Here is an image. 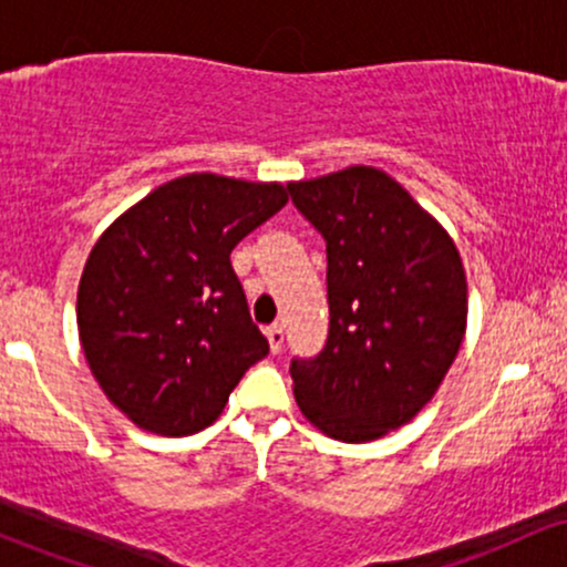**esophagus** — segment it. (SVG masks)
I'll return each mask as SVG.
<instances>
[{
  "mask_svg": "<svg viewBox=\"0 0 567 567\" xmlns=\"http://www.w3.org/2000/svg\"><path fill=\"white\" fill-rule=\"evenodd\" d=\"M266 338H269V347H271V351H275V354H279V351H282V347H285V328L282 324H269V328H266Z\"/></svg>",
  "mask_w": 567,
  "mask_h": 567,
  "instance_id": "1",
  "label": "esophagus"
}]
</instances>
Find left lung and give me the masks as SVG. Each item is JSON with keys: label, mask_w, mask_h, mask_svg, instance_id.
I'll list each match as a JSON object with an SVG mask.
<instances>
[{"label": "left lung", "mask_w": 567, "mask_h": 567, "mask_svg": "<svg viewBox=\"0 0 567 567\" xmlns=\"http://www.w3.org/2000/svg\"><path fill=\"white\" fill-rule=\"evenodd\" d=\"M328 247L324 349L292 360V394L328 437L370 442L432 400L466 333V275L451 234L392 175L354 165L290 184Z\"/></svg>", "instance_id": "1"}]
</instances>
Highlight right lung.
<instances>
[{
  "instance_id": "obj_1",
  "label": "right lung",
  "mask_w": 567,
  "mask_h": 567,
  "mask_svg": "<svg viewBox=\"0 0 567 567\" xmlns=\"http://www.w3.org/2000/svg\"><path fill=\"white\" fill-rule=\"evenodd\" d=\"M285 205L282 184L192 173L101 234L80 279L76 324L95 381L135 426L162 437L202 432L269 354L231 250Z\"/></svg>"
}]
</instances>
